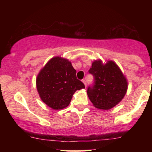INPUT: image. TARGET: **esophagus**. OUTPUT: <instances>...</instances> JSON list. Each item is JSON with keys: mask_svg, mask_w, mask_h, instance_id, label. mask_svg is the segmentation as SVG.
<instances>
[{"mask_svg": "<svg viewBox=\"0 0 152 152\" xmlns=\"http://www.w3.org/2000/svg\"><path fill=\"white\" fill-rule=\"evenodd\" d=\"M82 81H83V83H84L85 86L86 87V85H87V83H86V80H85V79H83V80H82Z\"/></svg>", "mask_w": 152, "mask_h": 152, "instance_id": "obj_1", "label": "esophagus"}]
</instances>
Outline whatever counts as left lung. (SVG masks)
<instances>
[{
    "instance_id": "8db88e82",
    "label": "left lung",
    "mask_w": 152,
    "mask_h": 152,
    "mask_svg": "<svg viewBox=\"0 0 152 152\" xmlns=\"http://www.w3.org/2000/svg\"><path fill=\"white\" fill-rule=\"evenodd\" d=\"M88 72L94 76V82L88 87L87 94L96 108L109 110L123 99L128 83L114 61H108L103 64L101 60L94 61Z\"/></svg>"
}]
</instances>
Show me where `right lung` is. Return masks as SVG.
<instances>
[{
	"label": "right lung",
	"instance_id": "add662e5",
	"mask_svg": "<svg viewBox=\"0 0 152 152\" xmlns=\"http://www.w3.org/2000/svg\"><path fill=\"white\" fill-rule=\"evenodd\" d=\"M76 73L68 59L56 56L48 61L36 78V88L42 102L55 110L67 107L75 91L85 88Z\"/></svg>",
	"mask_w": 152,
	"mask_h": 152
}]
</instances>
